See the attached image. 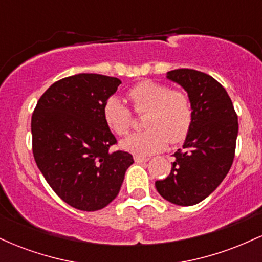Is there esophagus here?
I'll list each match as a JSON object with an SVG mask.
<instances>
[{
	"label": "esophagus",
	"instance_id": "esophagus-1",
	"mask_svg": "<svg viewBox=\"0 0 262 262\" xmlns=\"http://www.w3.org/2000/svg\"><path fill=\"white\" fill-rule=\"evenodd\" d=\"M149 160H150L149 158H144V156H138V155L134 156V161L138 162V164H141V162H146Z\"/></svg>",
	"mask_w": 262,
	"mask_h": 262
}]
</instances>
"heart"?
I'll return each instance as SVG.
<instances>
[{
    "label": "heart",
    "instance_id": "heart-1",
    "mask_svg": "<svg viewBox=\"0 0 262 262\" xmlns=\"http://www.w3.org/2000/svg\"><path fill=\"white\" fill-rule=\"evenodd\" d=\"M129 100L134 110L144 111L141 132L132 134L121 143L122 149L138 156L155 154L166 148L167 143L179 144L186 139L192 125L193 111L185 92L170 90L164 83L144 80L130 87ZM102 116L114 134L125 135L130 128V112L117 96L104 102Z\"/></svg>",
    "mask_w": 262,
    "mask_h": 262
}]
</instances>
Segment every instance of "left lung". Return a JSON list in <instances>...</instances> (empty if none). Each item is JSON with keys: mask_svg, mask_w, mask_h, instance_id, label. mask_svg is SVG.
Listing matches in <instances>:
<instances>
[{"mask_svg": "<svg viewBox=\"0 0 262 262\" xmlns=\"http://www.w3.org/2000/svg\"><path fill=\"white\" fill-rule=\"evenodd\" d=\"M187 92L193 118L182 149L173 154L170 175L155 182L162 198L193 206L221 185L234 160L237 116L225 89L209 75L192 69L166 74Z\"/></svg>", "mask_w": 262, "mask_h": 262, "instance_id": "obj_1", "label": "left lung"}]
</instances>
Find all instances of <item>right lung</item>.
Instances as JSON below:
<instances>
[{
    "instance_id": "add662e5",
    "label": "right lung",
    "mask_w": 262,
    "mask_h": 262,
    "mask_svg": "<svg viewBox=\"0 0 262 262\" xmlns=\"http://www.w3.org/2000/svg\"><path fill=\"white\" fill-rule=\"evenodd\" d=\"M122 81L77 74L56 81L39 98L32 116L33 155L38 169L64 202L93 212L117 194L133 156L111 152L117 143L102 116Z\"/></svg>"
}]
</instances>
